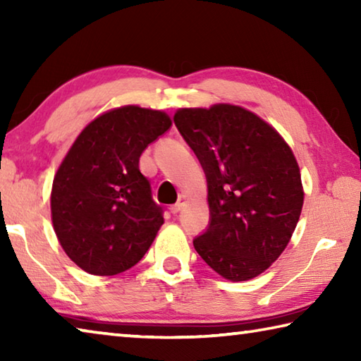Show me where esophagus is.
<instances>
[{
    "mask_svg": "<svg viewBox=\"0 0 361 361\" xmlns=\"http://www.w3.org/2000/svg\"><path fill=\"white\" fill-rule=\"evenodd\" d=\"M185 202H186V197H185V195H180L178 202H176L175 205L170 207V212H172L173 215H176V213H178V212L183 209V205H185Z\"/></svg>",
    "mask_w": 361,
    "mask_h": 361,
    "instance_id": "obj_1",
    "label": "esophagus"
}]
</instances>
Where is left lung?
I'll return each mask as SVG.
<instances>
[{"mask_svg":"<svg viewBox=\"0 0 361 361\" xmlns=\"http://www.w3.org/2000/svg\"><path fill=\"white\" fill-rule=\"evenodd\" d=\"M173 121L207 176L210 226L195 252L231 282L258 277L288 245L301 216V170L283 137L248 109L180 108Z\"/></svg>","mask_w":361,"mask_h":361,"instance_id":"left-lung-1","label":"left lung"}]
</instances>
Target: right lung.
<instances>
[{
	"label": "right lung",
	"mask_w": 361,
	"mask_h": 361,
	"mask_svg": "<svg viewBox=\"0 0 361 361\" xmlns=\"http://www.w3.org/2000/svg\"><path fill=\"white\" fill-rule=\"evenodd\" d=\"M170 126L161 109L113 108L90 121L66 152L54 176L51 216L63 252L82 271L124 272L156 239L162 209L138 164Z\"/></svg>",
	"instance_id": "1"
}]
</instances>
